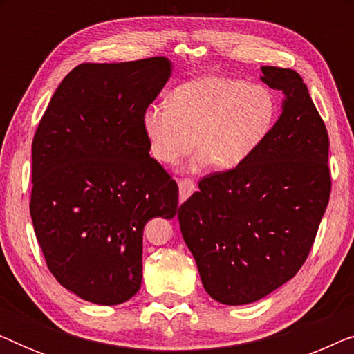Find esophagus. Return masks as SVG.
Instances as JSON below:
<instances>
[{
  "label": "esophagus",
  "mask_w": 354,
  "mask_h": 354,
  "mask_svg": "<svg viewBox=\"0 0 354 354\" xmlns=\"http://www.w3.org/2000/svg\"><path fill=\"white\" fill-rule=\"evenodd\" d=\"M195 190V182L190 180V178H182V180H178V200H180V203L185 201L187 198H190V195Z\"/></svg>",
  "instance_id": "obj_1"
}]
</instances>
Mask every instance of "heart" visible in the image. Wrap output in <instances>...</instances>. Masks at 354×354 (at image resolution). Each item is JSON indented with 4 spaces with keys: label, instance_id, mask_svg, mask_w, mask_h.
Instances as JSON below:
<instances>
[{
    "label": "heart",
    "instance_id": "b5f03b06",
    "mask_svg": "<svg viewBox=\"0 0 354 354\" xmlns=\"http://www.w3.org/2000/svg\"><path fill=\"white\" fill-rule=\"evenodd\" d=\"M277 115V98L266 85L206 75L177 86L169 104L145 111L143 132L158 162L178 164L198 137L200 151L193 167L212 162L229 171L258 151L272 133Z\"/></svg>",
    "mask_w": 354,
    "mask_h": 354
}]
</instances>
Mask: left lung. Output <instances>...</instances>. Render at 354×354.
I'll use <instances>...</instances> for the list:
<instances>
[{"label": "left lung", "instance_id": "1", "mask_svg": "<svg viewBox=\"0 0 354 354\" xmlns=\"http://www.w3.org/2000/svg\"><path fill=\"white\" fill-rule=\"evenodd\" d=\"M283 93L272 133L241 166L203 177L178 207L203 287L222 304H248L295 277L330 196L328 135L298 72L264 66Z\"/></svg>", "mask_w": 354, "mask_h": 354}]
</instances>
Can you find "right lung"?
<instances>
[{"mask_svg": "<svg viewBox=\"0 0 354 354\" xmlns=\"http://www.w3.org/2000/svg\"><path fill=\"white\" fill-rule=\"evenodd\" d=\"M171 69L162 56L77 66L33 137L38 245L57 282L90 303L113 306L138 292L145 224L177 212V183L149 156L143 132Z\"/></svg>", "mask_w": 354, "mask_h": 354, "instance_id": "add662e5", "label": "right lung"}]
</instances>
